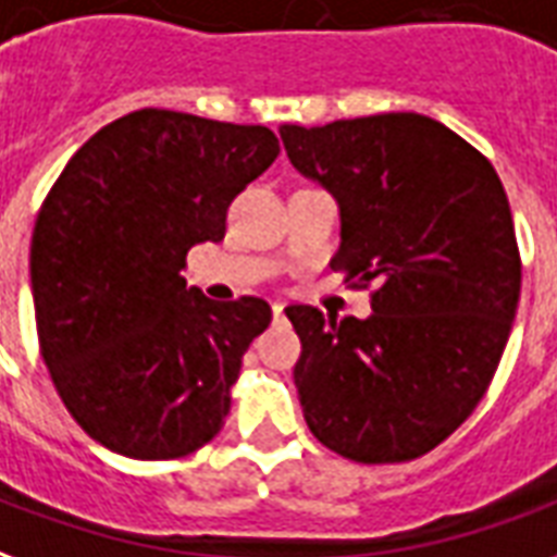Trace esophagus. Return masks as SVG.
Returning a JSON list of instances; mask_svg holds the SVG:
<instances>
[{
	"mask_svg": "<svg viewBox=\"0 0 557 557\" xmlns=\"http://www.w3.org/2000/svg\"><path fill=\"white\" fill-rule=\"evenodd\" d=\"M284 318V306H273V320H282Z\"/></svg>",
	"mask_w": 557,
	"mask_h": 557,
	"instance_id": "obj_1",
	"label": "esophagus"
}]
</instances>
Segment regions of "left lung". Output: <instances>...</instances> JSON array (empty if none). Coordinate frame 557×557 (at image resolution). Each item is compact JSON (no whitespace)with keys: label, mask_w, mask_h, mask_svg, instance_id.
Masks as SVG:
<instances>
[{"label":"left lung","mask_w":557,"mask_h":557,"mask_svg":"<svg viewBox=\"0 0 557 557\" xmlns=\"http://www.w3.org/2000/svg\"><path fill=\"white\" fill-rule=\"evenodd\" d=\"M278 133L296 172L338 201L332 270L373 284L364 320L284 308L308 430L347 460H416L472 416L510 338L522 263L505 186L481 150L416 112Z\"/></svg>","instance_id":"left-lung-1"}]
</instances>
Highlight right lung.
<instances>
[{
	"label": "right lung",
	"mask_w": 557,
	"mask_h": 557,
	"mask_svg": "<svg viewBox=\"0 0 557 557\" xmlns=\"http://www.w3.org/2000/svg\"><path fill=\"white\" fill-rule=\"evenodd\" d=\"M275 157L261 124L139 109L97 129L52 184L28 255L40 356L103 448L174 460L225 424L273 311L258 296L210 302L181 273Z\"/></svg>",
	"instance_id": "1"
}]
</instances>
